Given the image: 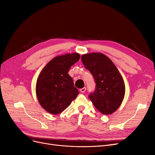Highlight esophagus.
<instances>
[{
	"instance_id": "esophagus-1",
	"label": "esophagus",
	"mask_w": 155,
	"mask_h": 155,
	"mask_svg": "<svg viewBox=\"0 0 155 155\" xmlns=\"http://www.w3.org/2000/svg\"><path fill=\"white\" fill-rule=\"evenodd\" d=\"M85 91H86V87H83V88H82L80 89V91H81L82 93L85 92Z\"/></svg>"
}]
</instances>
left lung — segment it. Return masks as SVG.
Here are the masks:
<instances>
[{"instance_id":"obj_1","label":"left lung","mask_w":155,"mask_h":155,"mask_svg":"<svg viewBox=\"0 0 155 155\" xmlns=\"http://www.w3.org/2000/svg\"><path fill=\"white\" fill-rule=\"evenodd\" d=\"M81 61L94 79L95 91L89 99L103 114L115 112L124 98L125 87L124 79L112 61L101 53L84 54Z\"/></svg>"}]
</instances>
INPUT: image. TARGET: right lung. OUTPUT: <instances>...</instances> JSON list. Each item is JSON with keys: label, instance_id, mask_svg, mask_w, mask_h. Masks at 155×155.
I'll return each instance as SVG.
<instances>
[{"label": "right lung", "instance_id": "add662e5", "mask_svg": "<svg viewBox=\"0 0 155 155\" xmlns=\"http://www.w3.org/2000/svg\"><path fill=\"white\" fill-rule=\"evenodd\" d=\"M79 58L78 53L58 56L41 72L36 83L37 97L40 105L49 113L62 112L79 94L68 73Z\"/></svg>", "mask_w": 155, "mask_h": 155}]
</instances>
